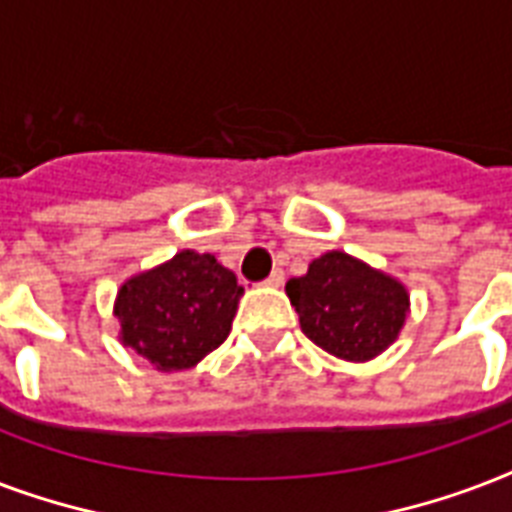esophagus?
Returning <instances> with one entry per match:
<instances>
[{"instance_id":"34e87169","label":"esophagus","mask_w":512,"mask_h":512,"mask_svg":"<svg viewBox=\"0 0 512 512\" xmlns=\"http://www.w3.org/2000/svg\"><path fill=\"white\" fill-rule=\"evenodd\" d=\"M285 283V272L283 269H275V272H272V275L267 277V280H264V285H269V288H280V285Z\"/></svg>"}]
</instances>
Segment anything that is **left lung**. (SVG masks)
Instances as JSON below:
<instances>
[{"instance_id":"1","label":"left lung","mask_w":512,"mask_h":512,"mask_svg":"<svg viewBox=\"0 0 512 512\" xmlns=\"http://www.w3.org/2000/svg\"><path fill=\"white\" fill-rule=\"evenodd\" d=\"M285 293L307 339L334 358L366 363L382 355L406 326V285L344 251L315 259L307 275L291 277Z\"/></svg>"}]
</instances>
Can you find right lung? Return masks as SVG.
<instances>
[{
    "mask_svg": "<svg viewBox=\"0 0 512 512\" xmlns=\"http://www.w3.org/2000/svg\"><path fill=\"white\" fill-rule=\"evenodd\" d=\"M243 285L213 253L192 248L128 277L114 299L122 347L157 371L197 366L232 331Z\"/></svg>",
    "mask_w": 512,
    "mask_h": 512,
    "instance_id": "obj_1",
    "label": "right lung"
}]
</instances>
